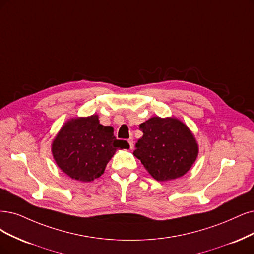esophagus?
Returning a JSON list of instances; mask_svg holds the SVG:
<instances>
[{"label": "esophagus", "mask_w": 254, "mask_h": 254, "mask_svg": "<svg viewBox=\"0 0 254 254\" xmlns=\"http://www.w3.org/2000/svg\"><path fill=\"white\" fill-rule=\"evenodd\" d=\"M127 142H128V144H129V147H130V148H133V147H134V140H133V138H129V139L127 140Z\"/></svg>", "instance_id": "esophagus-1"}]
</instances>
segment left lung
<instances>
[{"label": "left lung", "mask_w": 254, "mask_h": 254, "mask_svg": "<svg viewBox=\"0 0 254 254\" xmlns=\"http://www.w3.org/2000/svg\"><path fill=\"white\" fill-rule=\"evenodd\" d=\"M143 136L134 156L157 181L180 178L190 170L199 153L193 134L174 117H152L139 126Z\"/></svg>", "instance_id": "1"}]
</instances>
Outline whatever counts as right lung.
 Returning <instances> with one entry per match:
<instances>
[{
	"mask_svg": "<svg viewBox=\"0 0 254 254\" xmlns=\"http://www.w3.org/2000/svg\"><path fill=\"white\" fill-rule=\"evenodd\" d=\"M129 147L117 140L114 128L99 124L98 115L68 120L52 142L53 158L74 180L91 182L99 178L117 148Z\"/></svg>",
	"mask_w": 254,
	"mask_h": 254,
	"instance_id": "obj_1",
	"label": "right lung"
}]
</instances>
